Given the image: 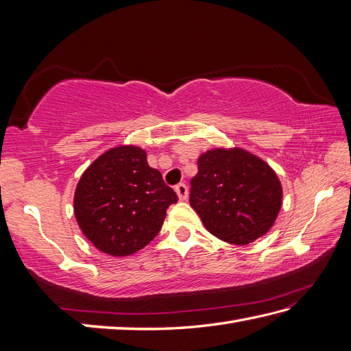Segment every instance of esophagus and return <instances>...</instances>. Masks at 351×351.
<instances>
[{
    "mask_svg": "<svg viewBox=\"0 0 351 351\" xmlns=\"http://www.w3.org/2000/svg\"><path fill=\"white\" fill-rule=\"evenodd\" d=\"M175 191H176V195H178V197H180V200H185L189 197V187L185 184H178L176 187H175Z\"/></svg>",
    "mask_w": 351,
    "mask_h": 351,
    "instance_id": "1",
    "label": "esophagus"
}]
</instances>
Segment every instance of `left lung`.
<instances>
[{
	"mask_svg": "<svg viewBox=\"0 0 351 351\" xmlns=\"http://www.w3.org/2000/svg\"><path fill=\"white\" fill-rule=\"evenodd\" d=\"M190 181V205L205 228L230 244H247L268 232L282 205L278 175L253 154L213 149L199 156Z\"/></svg>",
	"mask_w": 351,
	"mask_h": 351,
	"instance_id": "1",
	"label": "left lung"
}]
</instances>
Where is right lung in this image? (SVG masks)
Instances as JSON below:
<instances>
[{"instance_id":"1","label":"right lung","mask_w":351,"mask_h":351,"mask_svg":"<svg viewBox=\"0 0 351 351\" xmlns=\"http://www.w3.org/2000/svg\"><path fill=\"white\" fill-rule=\"evenodd\" d=\"M178 196L146 152L137 146L110 149L95 160L77 185L73 211L95 247L113 256L143 249L160 232Z\"/></svg>"}]
</instances>
